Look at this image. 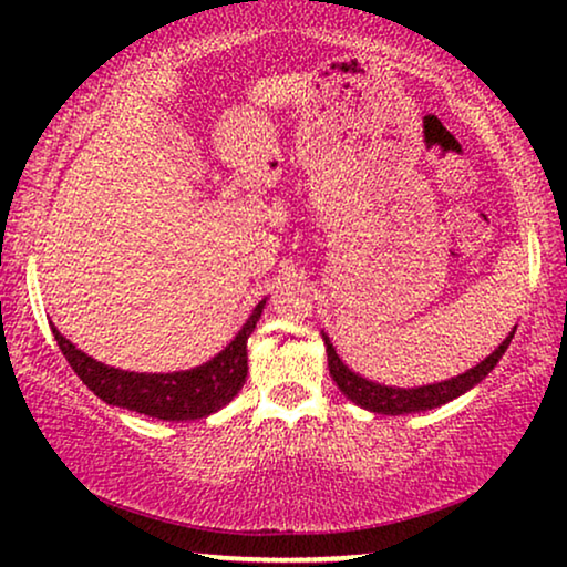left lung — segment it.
Masks as SVG:
<instances>
[{
	"label": "left lung",
	"instance_id": "1",
	"mask_svg": "<svg viewBox=\"0 0 567 567\" xmlns=\"http://www.w3.org/2000/svg\"><path fill=\"white\" fill-rule=\"evenodd\" d=\"M260 312L262 301L252 309L250 320L243 324L237 338L204 367L173 371V374H136V371L111 369L82 353L53 324L51 332L69 367L107 405L136 410L159 421H193L221 410L243 390L247 377V338L258 324Z\"/></svg>",
	"mask_w": 567,
	"mask_h": 567
}]
</instances>
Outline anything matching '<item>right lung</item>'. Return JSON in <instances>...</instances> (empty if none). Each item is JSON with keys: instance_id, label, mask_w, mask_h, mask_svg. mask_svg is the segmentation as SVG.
I'll return each mask as SVG.
<instances>
[{"instance_id": "add662e5", "label": "right lung", "mask_w": 567, "mask_h": 567, "mask_svg": "<svg viewBox=\"0 0 567 567\" xmlns=\"http://www.w3.org/2000/svg\"><path fill=\"white\" fill-rule=\"evenodd\" d=\"M328 343V361H330V374L336 379V384L340 386V392L346 398H351L355 405L363 410H371L377 415H405V413H417V410H431V408H441L446 405L449 400L460 398L467 390H472L480 379L487 377L498 359L506 351V346H501L493 355H487L483 363H477L475 369L464 371L460 377L446 379V382L439 384H429V386H417V390H400V386H384V384H374L369 379H363L359 374H353L351 369L343 367L340 359L336 355V348L330 346V340L324 338Z\"/></svg>"}]
</instances>
